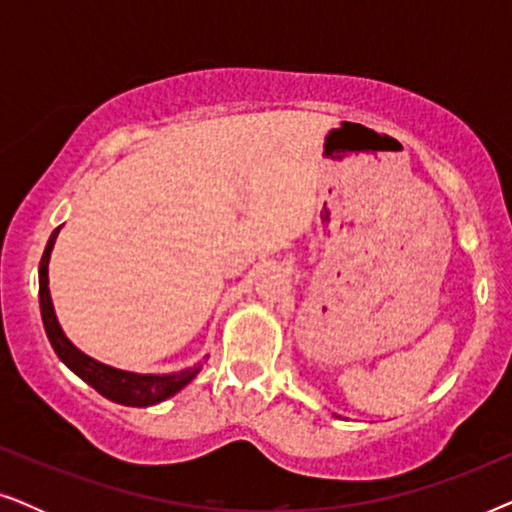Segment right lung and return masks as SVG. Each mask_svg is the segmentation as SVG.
Returning a JSON list of instances; mask_svg holds the SVG:
<instances>
[{"mask_svg": "<svg viewBox=\"0 0 512 512\" xmlns=\"http://www.w3.org/2000/svg\"><path fill=\"white\" fill-rule=\"evenodd\" d=\"M58 230L60 228L53 230L51 240H48L44 256H41V263H39V307H41V319H44L46 335L48 340H51L55 354L60 356V361L65 363L69 370H74L83 382H88L97 394H102L104 398H109V401L114 403L132 405V408L156 405L160 401H165V398L177 394L179 389H184L186 384L200 373L202 363L207 359L198 361L195 366L186 370H179V373L137 375V373H125V370L104 366V363L90 359V356L79 352V349L67 340V335L62 333L58 319H55L51 291H48V258H51Z\"/></svg>", "mask_w": 512, "mask_h": 512, "instance_id": "1", "label": "right lung"}]
</instances>
